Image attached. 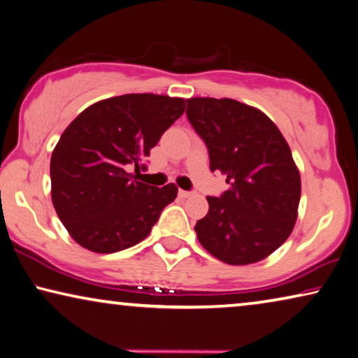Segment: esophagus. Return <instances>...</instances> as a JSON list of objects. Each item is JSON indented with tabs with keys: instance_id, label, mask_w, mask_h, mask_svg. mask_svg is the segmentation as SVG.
<instances>
[{
	"instance_id": "1",
	"label": "esophagus",
	"mask_w": 358,
	"mask_h": 358,
	"mask_svg": "<svg viewBox=\"0 0 358 358\" xmlns=\"http://www.w3.org/2000/svg\"><path fill=\"white\" fill-rule=\"evenodd\" d=\"M178 194H180V197H189L193 193H189V191H185V189H180Z\"/></svg>"
}]
</instances>
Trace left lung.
Masks as SVG:
<instances>
[{
  "mask_svg": "<svg viewBox=\"0 0 358 358\" xmlns=\"http://www.w3.org/2000/svg\"><path fill=\"white\" fill-rule=\"evenodd\" d=\"M186 115L204 140L212 172L227 175L220 197L194 230L207 252L228 265L260 262L289 238L301 173L289 145L262 110L230 98H189Z\"/></svg>",
  "mask_w": 358,
  "mask_h": 358,
  "instance_id": "8db88e82",
  "label": "left lung"
}]
</instances>
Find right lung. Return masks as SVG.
Listing matches in <instances>:
<instances>
[{
	"mask_svg": "<svg viewBox=\"0 0 358 358\" xmlns=\"http://www.w3.org/2000/svg\"><path fill=\"white\" fill-rule=\"evenodd\" d=\"M185 108L183 98L165 94L114 96L88 106L64 130L51 154V199L73 241L112 254L151 233L178 188H156L138 175Z\"/></svg>",
	"mask_w": 358,
	"mask_h": 358,
	"instance_id": "obj_1",
	"label": "right lung"
}]
</instances>
